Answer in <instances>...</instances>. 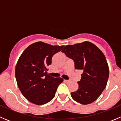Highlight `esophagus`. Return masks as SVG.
<instances>
[{
	"label": "esophagus",
	"mask_w": 121,
	"mask_h": 121,
	"mask_svg": "<svg viewBox=\"0 0 121 121\" xmlns=\"http://www.w3.org/2000/svg\"><path fill=\"white\" fill-rule=\"evenodd\" d=\"M64 81H65V83H69V82H70V81H69V80H64Z\"/></svg>",
	"instance_id": "obj_1"
}]
</instances>
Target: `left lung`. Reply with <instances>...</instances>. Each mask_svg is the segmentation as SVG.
Returning <instances> with one entry per match:
<instances>
[{"label":"left lung","instance_id":"8db88e82","mask_svg":"<svg viewBox=\"0 0 121 121\" xmlns=\"http://www.w3.org/2000/svg\"><path fill=\"white\" fill-rule=\"evenodd\" d=\"M61 52L74 60L75 68L83 70L78 89L71 92L74 101L87 105L95 101L107 86L109 67L103 53L92 43L66 46Z\"/></svg>","mask_w":121,"mask_h":121}]
</instances>
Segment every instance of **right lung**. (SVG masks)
Returning a JSON list of instances; mask_svg holds the SVG:
<instances>
[{
  "label": "right lung",
  "mask_w": 121,
  "mask_h": 121,
  "mask_svg": "<svg viewBox=\"0 0 121 121\" xmlns=\"http://www.w3.org/2000/svg\"><path fill=\"white\" fill-rule=\"evenodd\" d=\"M64 46H52L42 41L27 47L19 57L15 68L17 84L23 95L37 105L50 102L63 79L47 74L52 57Z\"/></svg>",
  "instance_id": "1"
}]
</instances>
